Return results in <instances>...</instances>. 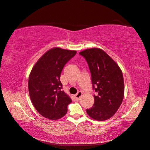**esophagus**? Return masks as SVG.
<instances>
[{
	"instance_id": "34e87169",
	"label": "esophagus",
	"mask_w": 150,
	"mask_h": 150,
	"mask_svg": "<svg viewBox=\"0 0 150 150\" xmlns=\"http://www.w3.org/2000/svg\"><path fill=\"white\" fill-rule=\"evenodd\" d=\"M82 95H83V93L81 92V91H79L78 93H77L76 94H75V98L76 99H79V98L82 96Z\"/></svg>"
}]
</instances>
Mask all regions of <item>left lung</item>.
Instances as JSON below:
<instances>
[{
    "label": "left lung",
    "instance_id": "obj_1",
    "mask_svg": "<svg viewBox=\"0 0 150 150\" xmlns=\"http://www.w3.org/2000/svg\"><path fill=\"white\" fill-rule=\"evenodd\" d=\"M79 54L88 62L93 89L98 93L94 95L93 106L86 112L96 121L110 119L118 110L124 98V79L120 67L101 49H88Z\"/></svg>",
    "mask_w": 150,
    "mask_h": 150
}]
</instances>
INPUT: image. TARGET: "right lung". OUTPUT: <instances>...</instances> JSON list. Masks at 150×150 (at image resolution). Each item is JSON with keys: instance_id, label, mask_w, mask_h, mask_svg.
<instances>
[{"instance_id": "obj_1", "label": "right lung", "mask_w": 150, "mask_h": 150, "mask_svg": "<svg viewBox=\"0 0 150 150\" xmlns=\"http://www.w3.org/2000/svg\"><path fill=\"white\" fill-rule=\"evenodd\" d=\"M76 51L54 47L39 58L29 77L30 98L34 108L46 118L56 120L64 116L72 100L64 91L60 77L64 65Z\"/></svg>"}]
</instances>
